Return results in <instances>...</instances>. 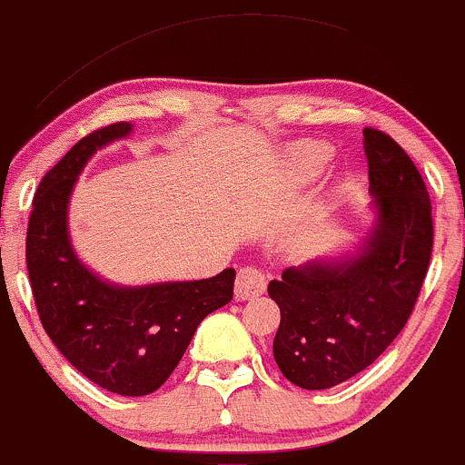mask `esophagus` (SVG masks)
I'll return each mask as SVG.
<instances>
[{
  "label": "esophagus",
  "mask_w": 465,
  "mask_h": 465,
  "mask_svg": "<svg viewBox=\"0 0 465 465\" xmlns=\"http://www.w3.org/2000/svg\"><path fill=\"white\" fill-rule=\"evenodd\" d=\"M266 291V275L257 266H243L239 268L237 282H234V295L239 300L257 298Z\"/></svg>",
  "instance_id": "34e87169"
}]
</instances>
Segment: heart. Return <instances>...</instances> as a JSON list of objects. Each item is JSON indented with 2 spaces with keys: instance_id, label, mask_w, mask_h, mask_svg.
I'll use <instances>...</instances> for the list:
<instances>
[{
  "instance_id": "1",
  "label": "heart",
  "mask_w": 465,
  "mask_h": 465,
  "mask_svg": "<svg viewBox=\"0 0 465 465\" xmlns=\"http://www.w3.org/2000/svg\"><path fill=\"white\" fill-rule=\"evenodd\" d=\"M295 163L300 165V172L304 176L318 174L324 167V163L329 159V150L322 145V143H302L293 150Z\"/></svg>"
}]
</instances>
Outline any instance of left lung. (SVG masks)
<instances>
[{
    "label": "left lung",
    "mask_w": 465,
    "mask_h": 465,
    "mask_svg": "<svg viewBox=\"0 0 465 465\" xmlns=\"http://www.w3.org/2000/svg\"><path fill=\"white\" fill-rule=\"evenodd\" d=\"M374 223L351 252L306 262L268 284L280 306L272 356L302 390H329L371 365L403 331L432 257V203L387 134L365 127Z\"/></svg>",
    "instance_id": "left-lung-1"
}]
</instances>
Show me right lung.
<instances>
[{
  "label": "right lung",
  "mask_w": 465,
  "mask_h": 465,
  "mask_svg": "<svg viewBox=\"0 0 465 465\" xmlns=\"http://www.w3.org/2000/svg\"><path fill=\"white\" fill-rule=\"evenodd\" d=\"M132 123L89 134L42 179L26 232V266L42 327L62 356L103 390L145 396L170 378L201 320L232 300L234 268L208 280L112 284L89 271L69 237V199L91 156Z\"/></svg>",
  "instance_id": "1"
}]
</instances>
